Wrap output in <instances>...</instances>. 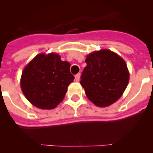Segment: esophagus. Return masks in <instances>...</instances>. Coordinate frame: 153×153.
Listing matches in <instances>:
<instances>
[{
    "label": "esophagus",
    "instance_id": "34e87169",
    "mask_svg": "<svg viewBox=\"0 0 153 153\" xmlns=\"http://www.w3.org/2000/svg\"><path fill=\"white\" fill-rule=\"evenodd\" d=\"M79 79H80V74H77L75 76L76 81H79Z\"/></svg>",
    "mask_w": 153,
    "mask_h": 153
}]
</instances>
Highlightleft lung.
I'll return each mask as SVG.
<instances>
[{
  "label": "left lung",
  "instance_id": "8db88e82",
  "mask_svg": "<svg viewBox=\"0 0 153 153\" xmlns=\"http://www.w3.org/2000/svg\"><path fill=\"white\" fill-rule=\"evenodd\" d=\"M85 62L86 67L81 75L80 84L89 100L100 107L119 100L129 79L123 59L111 51L101 50L89 54Z\"/></svg>",
  "mask_w": 153,
  "mask_h": 153
}]
</instances>
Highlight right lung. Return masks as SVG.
<instances>
[{
	"label": "right lung",
	"instance_id": "obj_1",
	"mask_svg": "<svg viewBox=\"0 0 153 153\" xmlns=\"http://www.w3.org/2000/svg\"><path fill=\"white\" fill-rule=\"evenodd\" d=\"M70 63L62 61L56 53L35 56L22 73L21 86L24 96L36 107L51 109L64 98L74 79Z\"/></svg>",
	"mask_w": 153,
	"mask_h": 153
}]
</instances>
